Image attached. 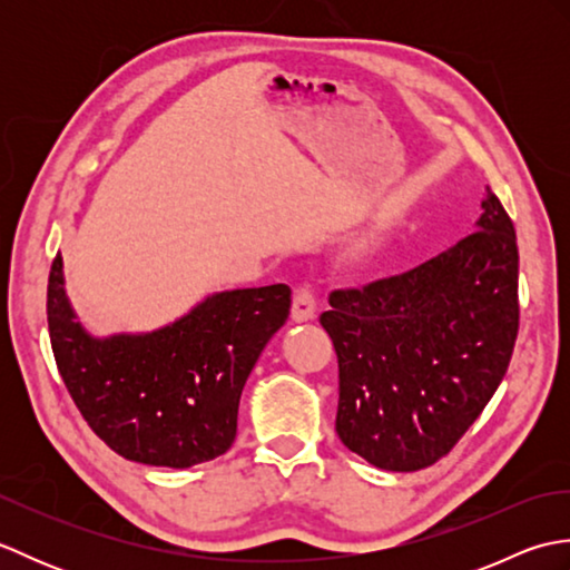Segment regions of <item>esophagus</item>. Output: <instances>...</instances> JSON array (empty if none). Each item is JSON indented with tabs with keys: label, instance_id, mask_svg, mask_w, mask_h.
Instances as JSON below:
<instances>
[{
	"label": "esophagus",
	"instance_id": "34e87169",
	"mask_svg": "<svg viewBox=\"0 0 570 570\" xmlns=\"http://www.w3.org/2000/svg\"><path fill=\"white\" fill-rule=\"evenodd\" d=\"M316 294H313V288L308 284L298 286L296 294H294V304H292V318L296 323H306L313 316H316Z\"/></svg>",
	"mask_w": 570,
	"mask_h": 570
}]
</instances>
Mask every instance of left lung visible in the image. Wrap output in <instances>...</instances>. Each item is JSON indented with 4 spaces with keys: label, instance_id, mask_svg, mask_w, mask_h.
Returning <instances> with one entry per match:
<instances>
[{
    "label": "left lung",
    "instance_id": "left-lung-1",
    "mask_svg": "<svg viewBox=\"0 0 570 570\" xmlns=\"http://www.w3.org/2000/svg\"><path fill=\"white\" fill-rule=\"evenodd\" d=\"M475 225L414 269L337 288L321 313L341 370L335 431L374 468L411 472L451 453L510 367L519 252L490 188Z\"/></svg>",
    "mask_w": 570,
    "mask_h": 570
}]
</instances>
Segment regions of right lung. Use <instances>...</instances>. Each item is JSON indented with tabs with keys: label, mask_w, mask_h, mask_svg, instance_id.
Returning a JSON list of instances; mask_svg holds the SVG:
<instances>
[{
	"label": "right lung",
	"mask_w": 570,
	"mask_h": 570,
	"mask_svg": "<svg viewBox=\"0 0 570 570\" xmlns=\"http://www.w3.org/2000/svg\"><path fill=\"white\" fill-rule=\"evenodd\" d=\"M292 308L272 284L213 294L151 333L95 337L66 296L63 257L48 276V333L60 377L88 426L127 460L190 468L237 435L245 382Z\"/></svg>",
	"instance_id": "1"
}]
</instances>
